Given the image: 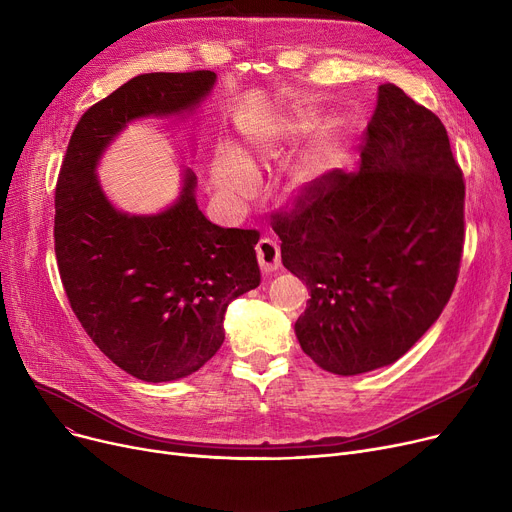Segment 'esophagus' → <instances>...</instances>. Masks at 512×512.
I'll return each instance as SVG.
<instances>
[{"label": "esophagus", "instance_id": "esophagus-1", "mask_svg": "<svg viewBox=\"0 0 512 512\" xmlns=\"http://www.w3.org/2000/svg\"><path fill=\"white\" fill-rule=\"evenodd\" d=\"M257 261L263 274H272L280 267V247L270 236H263L257 242Z\"/></svg>", "mask_w": 512, "mask_h": 512}]
</instances>
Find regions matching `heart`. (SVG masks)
<instances>
[{
	"mask_svg": "<svg viewBox=\"0 0 512 512\" xmlns=\"http://www.w3.org/2000/svg\"><path fill=\"white\" fill-rule=\"evenodd\" d=\"M276 153V139L274 137H253L247 139V149L234 151H220L213 159L211 176L218 191L224 193L232 201H247L251 199L259 188L257 176V161L259 157H267ZM319 157H311L307 161V172L317 166Z\"/></svg>",
	"mask_w": 512,
	"mask_h": 512,
	"instance_id": "1",
	"label": "heart"
}]
</instances>
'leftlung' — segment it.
<instances>
[{
	"label": "left lung",
	"instance_id": "left-lung-1",
	"mask_svg": "<svg viewBox=\"0 0 512 512\" xmlns=\"http://www.w3.org/2000/svg\"><path fill=\"white\" fill-rule=\"evenodd\" d=\"M282 263L311 290L294 324L321 369L394 363L440 317L459 278L465 180L440 118L382 85L361 168L332 170L274 213Z\"/></svg>",
	"mask_w": 512,
	"mask_h": 512
}]
</instances>
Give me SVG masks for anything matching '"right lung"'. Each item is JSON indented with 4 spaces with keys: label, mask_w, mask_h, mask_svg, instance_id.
<instances>
[{
    "label": "right lung",
    "mask_w": 512,
    "mask_h": 512,
    "mask_svg": "<svg viewBox=\"0 0 512 512\" xmlns=\"http://www.w3.org/2000/svg\"><path fill=\"white\" fill-rule=\"evenodd\" d=\"M213 83L211 70L134 76L80 116L56 184L68 303L99 351L143 382L186 378L218 353L228 303L261 282L259 232L211 224L191 170L170 209L128 215L107 201L95 168L130 120L193 110Z\"/></svg>",
    "instance_id": "add662e5"
}]
</instances>
